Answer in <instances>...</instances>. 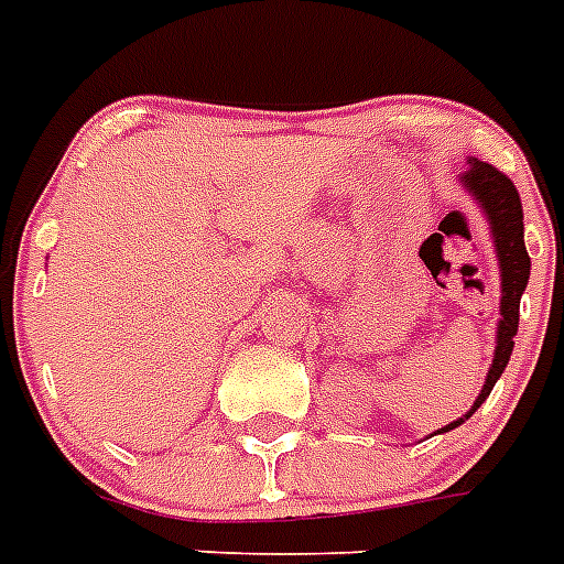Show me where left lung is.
<instances>
[{
    "label": "left lung",
    "instance_id": "left-lung-1",
    "mask_svg": "<svg viewBox=\"0 0 564 564\" xmlns=\"http://www.w3.org/2000/svg\"><path fill=\"white\" fill-rule=\"evenodd\" d=\"M459 184L465 187V193L471 195L474 204L479 207V213L486 215L488 229H491L502 297H499L497 337H494L497 346H494L486 386H482V391H479V398L474 400L471 409L465 411L459 420H454V423L443 425L437 434L457 429V425H463L465 420L471 417L474 411L486 403L494 383H497L499 377H502V371H506L513 351V337H517L519 329V301H522V292H525L528 278H531V258H528L525 249L522 204H519V193L511 184V178H506V175L499 173L497 166L486 164V161H479L471 155V159H468V166H465V173L459 175Z\"/></svg>",
    "mask_w": 564,
    "mask_h": 564
}]
</instances>
